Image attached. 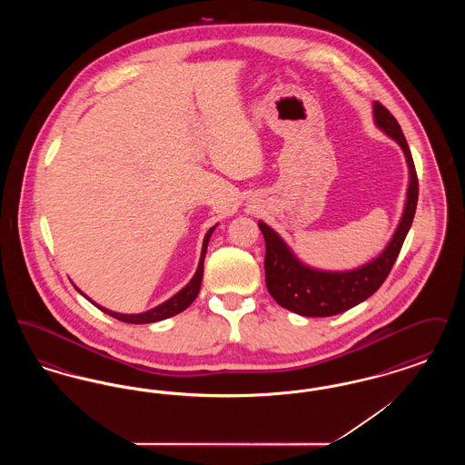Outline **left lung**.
Masks as SVG:
<instances>
[{
  "instance_id": "8db88e82",
  "label": "left lung",
  "mask_w": 465,
  "mask_h": 465,
  "mask_svg": "<svg viewBox=\"0 0 465 465\" xmlns=\"http://www.w3.org/2000/svg\"><path fill=\"white\" fill-rule=\"evenodd\" d=\"M373 114L376 127L392 137L404 152L410 169V184L402 218L391 242L387 243L380 256H376L373 262L349 272L315 270L303 265L292 254L286 242L277 235V232H273L263 222L258 223L265 237L266 288L281 307L294 313L305 317H330L368 300L371 294H375L391 273L402 242L411 228L419 200V177L411 152L398 120L392 116L391 111L380 103H375Z\"/></svg>"
}]
</instances>
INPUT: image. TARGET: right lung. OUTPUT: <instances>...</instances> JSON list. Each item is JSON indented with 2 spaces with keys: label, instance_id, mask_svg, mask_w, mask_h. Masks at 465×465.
Masks as SVG:
<instances>
[{
  "label": "right lung",
  "instance_id": "right-lung-1",
  "mask_svg": "<svg viewBox=\"0 0 465 465\" xmlns=\"http://www.w3.org/2000/svg\"><path fill=\"white\" fill-rule=\"evenodd\" d=\"M214 228H216V226L209 228V232H207V233H205V237H203V245H202L199 268H197V272H195L193 279H192L184 288L181 289L179 292H176L171 300L163 302L162 305H158L155 309L148 310V312H143V313H133V315H129V313L111 312V310L104 309V307H99L97 303H94L90 298H87L80 289H78V291H80L87 300H90L97 309L103 310L104 313H108V315L114 317V319H118V321L129 322V324H150V322H156V321L169 319V317L176 315L179 312L188 309V307L193 303V300L197 298V294H199L200 291V284H202V275H203V260H205V252H207V243H209V239H211V235H213V232H214Z\"/></svg>",
  "mask_w": 465,
  "mask_h": 465
}]
</instances>
